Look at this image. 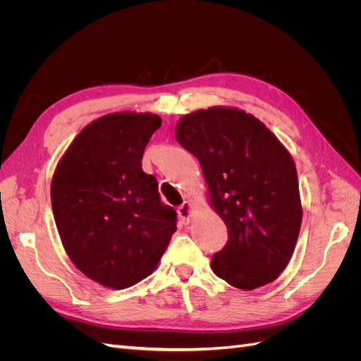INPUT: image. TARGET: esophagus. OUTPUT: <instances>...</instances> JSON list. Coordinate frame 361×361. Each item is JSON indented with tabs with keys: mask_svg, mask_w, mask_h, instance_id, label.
Returning a JSON list of instances; mask_svg holds the SVG:
<instances>
[{
	"mask_svg": "<svg viewBox=\"0 0 361 361\" xmlns=\"http://www.w3.org/2000/svg\"><path fill=\"white\" fill-rule=\"evenodd\" d=\"M178 215L182 220V223H190L194 216V206L191 202H183L179 207H178Z\"/></svg>",
	"mask_w": 361,
	"mask_h": 361,
	"instance_id": "34e87169",
	"label": "esophagus"
}]
</instances>
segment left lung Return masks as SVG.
Masks as SVG:
<instances>
[{
    "label": "left lung",
    "mask_w": 361,
    "mask_h": 361,
    "mask_svg": "<svg viewBox=\"0 0 361 361\" xmlns=\"http://www.w3.org/2000/svg\"><path fill=\"white\" fill-rule=\"evenodd\" d=\"M176 138L199 159L227 226V244L212 256L214 274L244 290L276 280L292 257L302 218L289 152L259 118L224 106L183 116Z\"/></svg>",
    "instance_id": "left-lung-1"
}]
</instances>
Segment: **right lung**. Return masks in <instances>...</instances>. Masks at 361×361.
<instances>
[{
    "label": "right lung",
    "instance_id": "1",
    "mask_svg": "<svg viewBox=\"0 0 361 361\" xmlns=\"http://www.w3.org/2000/svg\"><path fill=\"white\" fill-rule=\"evenodd\" d=\"M159 126L161 117L149 113L99 117L76 135L54 173L51 202L63 247L82 274L106 288L150 276L176 232V211L141 169Z\"/></svg>",
    "mask_w": 361,
    "mask_h": 361
}]
</instances>
